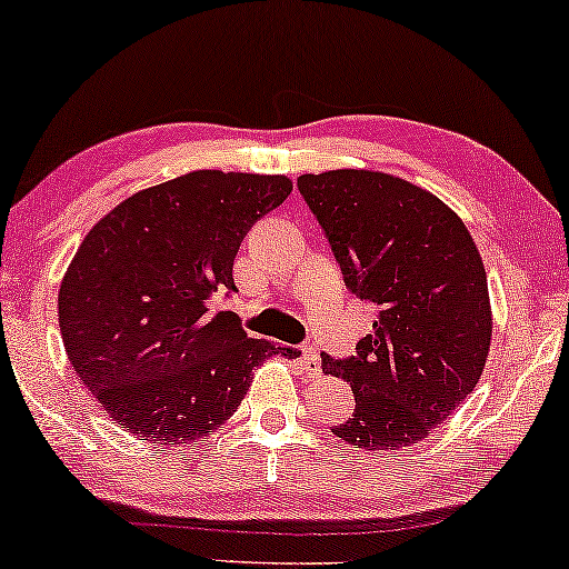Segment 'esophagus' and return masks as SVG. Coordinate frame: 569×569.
<instances>
[{
    "instance_id": "obj_1",
    "label": "esophagus",
    "mask_w": 569,
    "mask_h": 569,
    "mask_svg": "<svg viewBox=\"0 0 569 569\" xmlns=\"http://www.w3.org/2000/svg\"><path fill=\"white\" fill-rule=\"evenodd\" d=\"M302 365H306L310 376H316V372L321 370V357H318V349L313 345L302 347Z\"/></svg>"
}]
</instances>
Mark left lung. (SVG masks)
Here are the masks:
<instances>
[{
	"label": "left lung",
	"mask_w": 569,
	"mask_h": 569,
	"mask_svg": "<svg viewBox=\"0 0 569 569\" xmlns=\"http://www.w3.org/2000/svg\"><path fill=\"white\" fill-rule=\"evenodd\" d=\"M345 284L378 308L372 333L326 376L352 386L355 411L333 435L399 450L453 415L485 370L492 310L477 243L453 209L403 178L329 170L298 178Z\"/></svg>",
	"instance_id": "left-lung-1"
}]
</instances>
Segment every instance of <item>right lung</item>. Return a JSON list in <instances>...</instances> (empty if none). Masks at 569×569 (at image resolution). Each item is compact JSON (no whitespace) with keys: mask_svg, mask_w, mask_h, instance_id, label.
I'll use <instances>...</instances> for the list:
<instances>
[{"mask_svg":"<svg viewBox=\"0 0 569 569\" xmlns=\"http://www.w3.org/2000/svg\"><path fill=\"white\" fill-rule=\"evenodd\" d=\"M284 176L193 170L121 201L77 248L59 290L69 362L116 425L160 446L236 415L251 372L300 352L248 339L232 310L246 232L290 197Z\"/></svg>","mask_w":569,"mask_h":569,"instance_id":"add662e5","label":"right lung"}]
</instances>
